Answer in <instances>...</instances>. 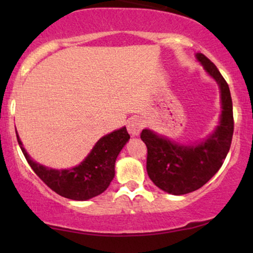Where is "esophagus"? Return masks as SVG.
I'll list each match as a JSON object with an SVG mask.
<instances>
[{
	"instance_id": "obj_1",
	"label": "esophagus",
	"mask_w": 253,
	"mask_h": 253,
	"mask_svg": "<svg viewBox=\"0 0 253 253\" xmlns=\"http://www.w3.org/2000/svg\"><path fill=\"white\" fill-rule=\"evenodd\" d=\"M141 129H143V123L138 119H131L127 122V131L131 136H138L140 133Z\"/></svg>"
}]
</instances>
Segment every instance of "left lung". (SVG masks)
<instances>
[{
    "instance_id": "left-lung-1",
    "label": "left lung",
    "mask_w": 253,
    "mask_h": 253,
    "mask_svg": "<svg viewBox=\"0 0 253 253\" xmlns=\"http://www.w3.org/2000/svg\"><path fill=\"white\" fill-rule=\"evenodd\" d=\"M196 57L220 87L222 112L215 131L207 139L193 145L175 143L148 129L140 133L147 146L148 176L159 189L176 196L196 191L216 174L229 152L234 133L229 86L205 55L197 53Z\"/></svg>"
}]
</instances>
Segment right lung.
<instances>
[{"mask_svg": "<svg viewBox=\"0 0 253 253\" xmlns=\"http://www.w3.org/2000/svg\"><path fill=\"white\" fill-rule=\"evenodd\" d=\"M129 139L126 127H121L100 138L85 160L78 166L57 170L33 161L17 133L19 146L33 171L57 195L72 200L91 199L108 188L115 176L117 155Z\"/></svg>", "mask_w": 253, "mask_h": 253, "instance_id": "right-lung-1", "label": "right lung"}]
</instances>
